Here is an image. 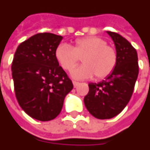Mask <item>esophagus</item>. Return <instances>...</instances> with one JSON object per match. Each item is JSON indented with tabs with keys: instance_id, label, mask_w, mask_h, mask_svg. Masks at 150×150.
I'll use <instances>...</instances> for the list:
<instances>
[{
	"instance_id": "1",
	"label": "esophagus",
	"mask_w": 150,
	"mask_h": 150,
	"mask_svg": "<svg viewBox=\"0 0 150 150\" xmlns=\"http://www.w3.org/2000/svg\"><path fill=\"white\" fill-rule=\"evenodd\" d=\"M73 84H74V86L76 88V87H77L78 86V85H79V82H77V81H73Z\"/></svg>"
}]
</instances>
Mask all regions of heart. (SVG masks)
<instances>
[{
    "mask_svg": "<svg viewBox=\"0 0 150 150\" xmlns=\"http://www.w3.org/2000/svg\"><path fill=\"white\" fill-rule=\"evenodd\" d=\"M55 57L64 70L70 71L82 58V64L72 72L76 79L90 78L95 75L98 80L112 74L117 64V52L103 38L88 36L74 41V46L62 44L55 50Z\"/></svg>",
    "mask_w": 150,
    "mask_h": 150,
    "instance_id": "1",
    "label": "heart"
}]
</instances>
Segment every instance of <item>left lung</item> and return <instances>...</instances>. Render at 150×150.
I'll return each mask as SVG.
<instances>
[{
    "instance_id": "8db88e82",
    "label": "left lung",
    "mask_w": 150,
    "mask_h": 150,
    "mask_svg": "<svg viewBox=\"0 0 150 150\" xmlns=\"http://www.w3.org/2000/svg\"><path fill=\"white\" fill-rule=\"evenodd\" d=\"M117 52L115 69L105 81L89 83L88 94L84 98L86 109L98 119H110L124 110L133 94L138 76L137 53L125 38L107 31Z\"/></svg>"
}]
</instances>
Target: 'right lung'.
<instances>
[{
  "label": "right lung",
  "mask_w": 150,
  "mask_h": 150,
  "mask_svg": "<svg viewBox=\"0 0 150 150\" xmlns=\"http://www.w3.org/2000/svg\"><path fill=\"white\" fill-rule=\"evenodd\" d=\"M62 36L41 33L19 45L12 63L17 100L25 112L38 121L54 119L65 96L74 88L55 57Z\"/></svg>",
  "instance_id": "obj_1"
}]
</instances>
